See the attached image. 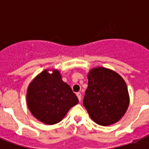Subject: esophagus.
<instances>
[{"label":"esophagus","instance_id":"1","mask_svg":"<svg viewBox=\"0 0 149 149\" xmlns=\"http://www.w3.org/2000/svg\"><path fill=\"white\" fill-rule=\"evenodd\" d=\"M77 98H78L79 101H81V93H77Z\"/></svg>","mask_w":149,"mask_h":149}]
</instances>
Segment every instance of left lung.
Wrapping results in <instances>:
<instances>
[{"label":"left lung","instance_id":"obj_1","mask_svg":"<svg viewBox=\"0 0 149 149\" xmlns=\"http://www.w3.org/2000/svg\"><path fill=\"white\" fill-rule=\"evenodd\" d=\"M87 77L83 104L91 119L103 126L119 122L130 103L125 80L115 71L104 67L92 68Z\"/></svg>","mask_w":149,"mask_h":149}]
</instances>
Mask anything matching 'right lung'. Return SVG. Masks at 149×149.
I'll use <instances>...</instances> for the list:
<instances>
[{
	"label": "right lung",
	"instance_id": "right-lung-1",
	"mask_svg": "<svg viewBox=\"0 0 149 149\" xmlns=\"http://www.w3.org/2000/svg\"><path fill=\"white\" fill-rule=\"evenodd\" d=\"M44 71L36 76L27 90V104L36 119L46 125H54L65 117L78 98L72 88L62 80L58 69Z\"/></svg>",
	"mask_w": 149,
	"mask_h": 149
}]
</instances>
